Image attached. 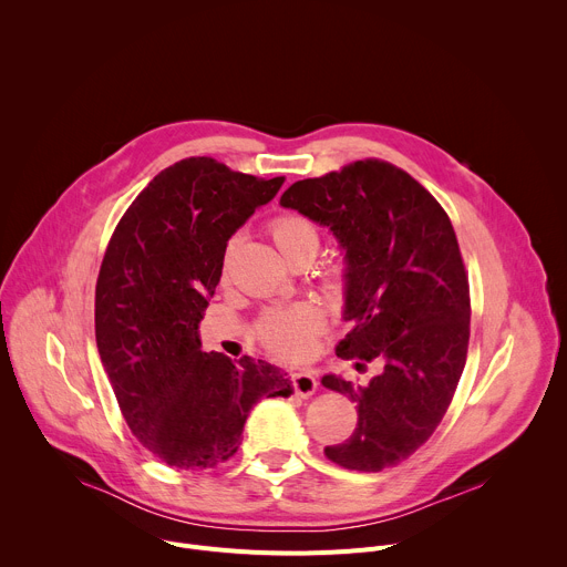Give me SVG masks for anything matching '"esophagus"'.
<instances>
[{"label":"esophagus","mask_w":567,"mask_h":567,"mask_svg":"<svg viewBox=\"0 0 567 567\" xmlns=\"http://www.w3.org/2000/svg\"><path fill=\"white\" fill-rule=\"evenodd\" d=\"M291 381H293V390H296V394H298V396H302V399L311 396V394L316 392V388H318V381H316V377H313L309 370H300V372H296V374L291 377Z\"/></svg>","instance_id":"1"}]
</instances>
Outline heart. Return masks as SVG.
I'll list each match as a JSON object with an SVG mask.
<instances>
[{"label":"heart","mask_w":567,"mask_h":567,"mask_svg":"<svg viewBox=\"0 0 567 567\" xmlns=\"http://www.w3.org/2000/svg\"><path fill=\"white\" fill-rule=\"evenodd\" d=\"M271 237L282 256L298 247H318V226L300 215H282L271 224ZM320 330V313L309 305H296L291 309H276L260 322L262 343L282 359H302L313 346V337Z\"/></svg>","instance_id":"obj_1"}]
</instances>
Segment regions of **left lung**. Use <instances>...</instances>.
Returning a JSON list of instances; mask_svg holds the SVG:
<instances>
[{
	"instance_id": "1",
	"label": "left lung",
	"mask_w": 567,
	"mask_h": 567,
	"mask_svg": "<svg viewBox=\"0 0 567 567\" xmlns=\"http://www.w3.org/2000/svg\"><path fill=\"white\" fill-rule=\"evenodd\" d=\"M282 208L330 228L346 258L341 359L377 361L363 385L341 374L320 383L357 403L350 440L326 455L381 471L413 455L442 422L466 363L468 280L449 215L409 173L365 158L296 182Z\"/></svg>"
}]
</instances>
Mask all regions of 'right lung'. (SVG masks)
<instances>
[{"label":"right lung","mask_w":567,"mask_h":567,"mask_svg":"<svg viewBox=\"0 0 567 567\" xmlns=\"http://www.w3.org/2000/svg\"><path fill=\"white\" fill-rule=\"evenodd\" d=\"M285 177L258 179L208 156L158 173L132 202L96 282V346L134 437L173 468L228 460L262 396H289L278 365L202 352L199 322L230 235Z\"/></svg>","instance_id":"add662e5"}]
</instances>
